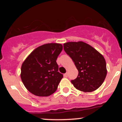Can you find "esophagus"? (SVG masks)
<instances>
[{"instance_id":"obj_1","label":"esophagus","mask_w":122,"mask_h":122,"mask_svg":"<svg viewBox=\"0 0 122 122\" xmlns=\"http://www.w3.org/2000/svg\"><path fill=\"white\" fill-rule=\"evenodd\" d=\"M64 77H68V73H65V74H64Z\"/></svg>"}]
</instances>
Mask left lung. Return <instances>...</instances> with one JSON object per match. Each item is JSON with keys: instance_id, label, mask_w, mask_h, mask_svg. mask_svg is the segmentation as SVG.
Listing matches in <instances>:
<instances>
[{"instance_id": "8db88e82", "label": "left lung", "mask_w": 122, "mask_h": 122, "mask_svg": "<svg viewBox=\"0 0 122 122\" xmlns=\"http://www.w3.org/2000/svg\"><path fill=\"white\" fill-rule=\"evenodd\" d=\"M64 49L79 71L76 79L71 81L74 86L84 92L94 91L100 87L107 72L103 55L82 41L64 43Z\"/></svg>"}]
</instances>
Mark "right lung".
Masks as SVG:
<instances>
[{
    "mask_svg": "<svg viewBox=\"0 0 122 122\" xmlns=\"http://www.w3.org/2000/svg\"><path fill=\"white\" fill-rule=\"evenodd\" d=\"M62 50L61 43H46L34 49L23 61L20 77L29 92L38 96H49L56 92L63 77L56 62Z\"/></svg>",
    "mask_w": 122,
    "mask_h": 122,
    "instance_id": "obj_1",
    "label": "right lung"
}]
</instances>
